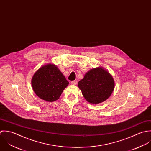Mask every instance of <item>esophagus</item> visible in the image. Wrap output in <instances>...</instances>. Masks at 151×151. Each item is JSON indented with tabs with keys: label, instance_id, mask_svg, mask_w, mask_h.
<instances>
[{
	"label": "esophagus",
	"instance_id": "obj_1",
	"mask_svg": "<svg viewBox=\"0 0 151 151\" xmlns=\"http://www.w3.org/2000/svg\"><path fill=\"white\" fill-rule=\"evenodd\" d=\"M77 83H78L77 81H72V82H71V84H72V85H76Z\"/></svg>",
	"mask_w": 151,
	"mask_h": 151
}]
</instances>
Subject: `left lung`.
I'll list each match as a JSON object with an SVG mask.
<instances>
[{"label":"left lung","mask_w":151,"mask_h":151,"mask_svg":"<svg viewBox=\"0 0 151 151\" xmlns=\"http://www.w3.org/2000/svg\"><path fill=\"white\" fill-rule=\"evenodd\" d=\"M84 98L91 104H96L106 100L114 89L111 75L103 67L91 69L78 83Z\"/></svg>","instance_id":"8db88e82"}]
</instances>
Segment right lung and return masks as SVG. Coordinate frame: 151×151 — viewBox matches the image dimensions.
I'll return each mask as SVG.
<instances>
[{"mask_svg": "<svg viewBox=\"0 0 151 151\" xmlns=\"http://www.w3.org/2000/svg\"><path fill=\"white\" fill-rule=\"evenodd\" d=\"M68 85L69 82L58 67L51 63L40 67L31 79L32 88L35 94L48 102L59 99Z\"/></svg>", "mask_w": 151, "mask_h": 151, "instance_id": "add662e5", "label": "right lung"}]
</instances>
